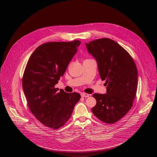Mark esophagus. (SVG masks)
<instances>
[{
	"label": "esophagus",
	"instance_id": "34e87169",
	"mask_svg": "<svg viewBox=\"0 0 157 157\" xmlns=\"http://www.w3.org/2000/svg\"><path fill=\"white\" fill-rule=\"evenodd\" d=\"M81 96L83 98H88L90 96V95L86 93H81Z\"/></svg>",
	"mask_w": 157,
	"mask_h": 157
}]
</instances>
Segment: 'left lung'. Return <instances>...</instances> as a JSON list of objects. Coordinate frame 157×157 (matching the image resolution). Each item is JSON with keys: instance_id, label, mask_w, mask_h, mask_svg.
I'll use <instances>...</instances> for the list:
<instances>
[{"instance_id": "1", "label": "left lung", "mask_w": 157, "mask_h": 157, "mask_svg": "<svg viewBox=\"0 0 157 157\" xmlns=\"http://www.w3.org/2000/svg\"><path fill=\"white\" fill-rule=\"evenodd\" d=\"M96 59L101 79L105 80L107 94H94V115L107 124L121 120L130 110L137 87V69L130 54L115 40L102 38L86 43Z\"/></svg>"}]
</instances>
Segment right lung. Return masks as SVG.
I'll return each instance as SVG.
<instances>
[{
    "instance_id": "1",
    "label": "right lung",
    "mask_w": 157,
    "mask_h": 157,
    "mask_svg": "<svg viewBox=\"0 0 157 157\" xmlns=\"http://www.w3.org/2000/svg\"><path fill=\"white\" fill-rule=\"evenodd\" d=\"M80 41L49 42L40 45L29 58L22 86L29 110L42 124L52 129L63 126L80 99L77 92L55 88L77 51Z\"/></svg>"
}]
</instances>
